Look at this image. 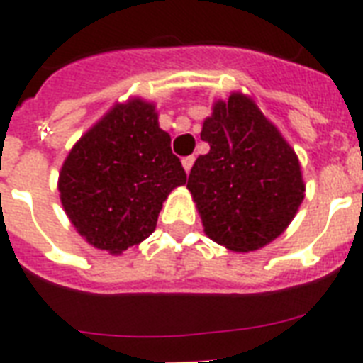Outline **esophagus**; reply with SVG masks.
I'll return each mask as SVG.
<instances>
[{"label": "esophagus", "instance_id": "1", "mask_svg": "<svg viewBox=\"0 0 363 363\" xmlns=\"http://www.w3.org/2000/svg\"><path fill=\"white\" fill-rule=\"evenodd\" d=\"M194 162H196V158H194V156H186V158H182V167H184V171H186V173H190Z\"/></svg>", "mask_w": 363, "mask_h": 363}]
</instances>
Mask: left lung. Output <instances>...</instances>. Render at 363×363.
<instances>
[{
  "mask_svg": "<svg viewBox=\"0 0 363 363\" xmlns=\"http://www.w3.org/2000/svg\"><path fill=\"white\" fill-rule=\"evenodd\" d=\"M211 150L194 164L186 188L203 232L233 252L275 241L305 198L298 154L242 92L216 99L201 128Z\"/></svg>",
  "mask_w": 363,
  "mask_h": 363,
  "instance_id": "8db88e82",
  "label": "left lung"
}]
</instances>
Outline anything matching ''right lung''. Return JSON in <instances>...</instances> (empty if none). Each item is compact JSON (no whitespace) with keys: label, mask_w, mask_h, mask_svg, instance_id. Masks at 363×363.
<instances>
[{"label":"right lung","mask_w":363,"mask_h":363,"mask_svg":"<svg viewBox=\"0 0 363 363\" xmlns=\"http://www.w3.org/2000/svg\"><path fill=\"white\" fill-rule=\"evenodd\" d=\"M184 182L156 105L130 98L113 105L73 145L58 190L79 235L99 250L122 254L156 230L162 205Z\"/></svg>","instance_id":"1"}]
</instances>
